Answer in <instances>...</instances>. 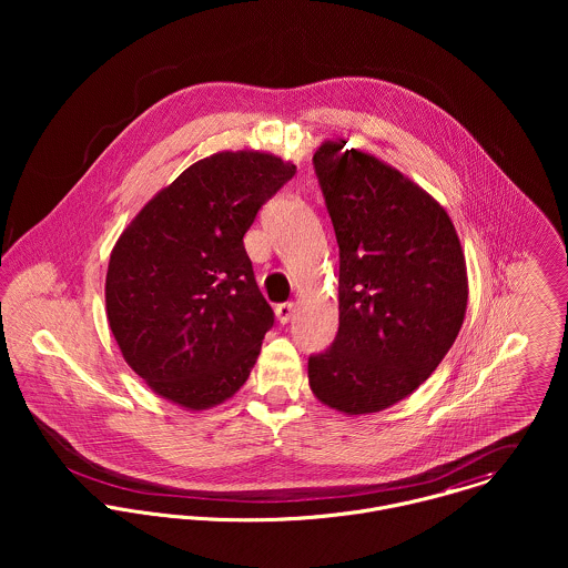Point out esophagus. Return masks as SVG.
I'll list each match as a JSON object with an SVG mask.
<instances>
[{"instance_id":"obj_1","label":"esophagus","mask_w":568,"mask_h":568,"mask_svg":"<svg viewBox=\"0 0 568 568\" xmlns=\"http://www.w3.org/2000/svg\"><path fill=\"white\" fill-rule=\"evenodd\" d=\"M293 315H295V304H280L277 308H275V317H277V322L280 324H288L291 320H293Z\"/></svg>"}]
</instances>
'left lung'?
Returning a JSON list of instances; mask_svg holds the SVG:
<instances>
[{
  "label": "left lung",
  "instance_id": "8db88e82",
  "mask_svg": "<svg viewBox=\"0 0 568 568\" xmlns=\"http://www.w3.org/2000/svg\"><path fill=\"white\" fill-rule=\"evenodd\" d=\"M345 140L313 163L338 243V334L308 358L322 405L369 415L410 396L453 347L468 271L448 212L398 168Z\"/></svg>",
  "mask_w": 568,
  "mask_h": 568
}]
</instances>
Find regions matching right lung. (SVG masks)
<instances>
[{
  "label": "right lung",
  "instance_id": "obj_1",
  "mask_svg": "<svg viewBox=\"0 0 568 568\" xmlns=\"http://www.w3.org/2000/svg\"><path fill=\"white\" fill-rule=\"evenodd\" d=\"M264 151H221L185 168L111 251L106 322L129 367L163 400L205 410L251 374L273 311L243 239L295 174Z\"/></svg>",
  "mask_w": 568,
  "mask_h": 568
}]
</instances>
